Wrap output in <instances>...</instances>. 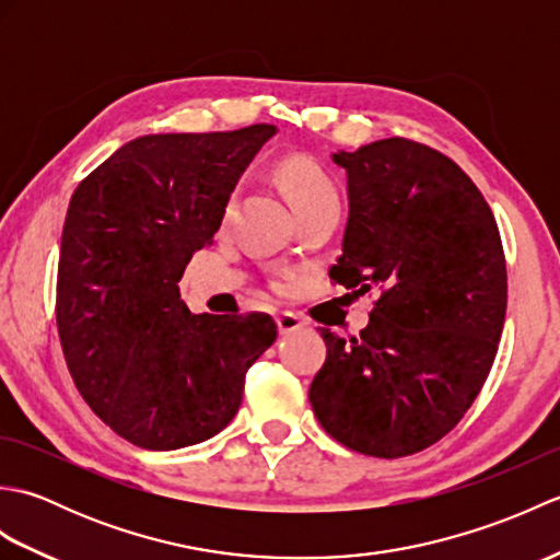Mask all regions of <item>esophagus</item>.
Masks as SVG:
<instances>
[{
    "label": "esophagus",
    "mask_w": 560,
    "mask_h": 560,
    "mask_svg": "<svg viewBox=\"0 0 560 560\" xmlns=\"http://www.w3.org/2000/svg\"><path fill=\"white\" fill-rule=\"evenodd\" d=\"M277 327H279V335H293V331H299L303 327V319L291 311H281L277 315Z\"/></svg>",
    "instance_id": "1"
}]
</instances>
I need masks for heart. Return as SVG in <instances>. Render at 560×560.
<instances>
[{"label": "heart", "mask_w": 560, "mask_h": 560, "mask_svg": "<svg viewBox=\"0 0 560 560\" xmlns=\"http://www.w3.org/2000/svg\"><path fill=\"white\" fill-rule=\"evenodd\" d=\"M277 177L295 213L327 205V201H339L329 177L305 159H283L277 168Z\"/></svg>", "instance_id": "heart-1"}]
</instances>
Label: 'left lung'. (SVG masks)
<instances>
[{"mask_svg": "<svg viewBox=\"0 0 560 560\" xmlns=\"http://www.w3.org/2000/svg\"><path fill=\"white\" fill-rule=\"evenodd\" d=\"M331 161L347 171L349 221L329 277L380 299L361 337L323 329L307 397L341 445L407 457L447 435L489 377L508 305L501 233L469 175L411 139Z\"/></svg>", "mask_w": 560, "mask_h": 560, "instance_id": "8db88e82", "label": "left lung"}]
</instances>
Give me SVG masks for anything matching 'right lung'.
Here are the masks:
<instances>
[{
	"label": "right lung",
	"mask_w": 560,
	"mask_h": 560,
	"mask_svg": "<svg viewBox=\"0 0 560 560\" xmlns=\"http://www.w3.org/2000/svg\"><path fill=\"white\" fill-rule=\"evenodd\" d=\"M273 125L127 141L71 195L59 247L57 329L98 419L144 450L197 445L243 401L273 339L269 315H195L183 271Z\"/></svg>",
	"instance_id": "1"
}]
</instances>
